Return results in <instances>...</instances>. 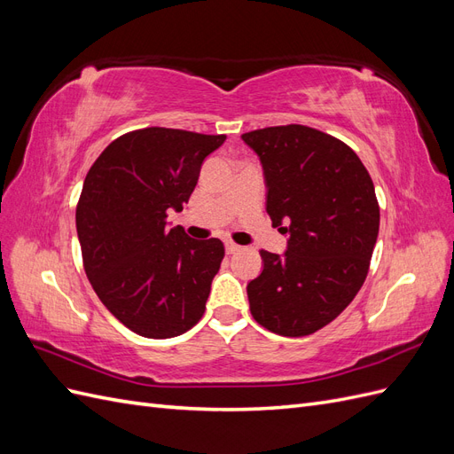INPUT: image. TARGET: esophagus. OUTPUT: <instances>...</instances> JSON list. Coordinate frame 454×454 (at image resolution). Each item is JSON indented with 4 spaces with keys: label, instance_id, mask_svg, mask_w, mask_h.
<instances>
[{
    "label": "esophagus",
    "instance_id": "1",
    "mask_svg": "<svg viewBox=\"0 0 454 454\" xmlns=\"http://www.w3.org/2000/svg\"><path fill=\"white\" fill-rule=\"evenodd\" d=\"M240 250H242V246H239V244H235V242H231V240L225 242V252H227V254H237V252H240Z\"/></svg>",
    "mask_w": 454,
    "mask_h": 454
}]
</instances>
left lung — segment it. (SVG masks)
<instances>
[{
    "instance_id": "left-lung-1",
    "label": "left lung",
    "mask_w": 454,
    "mask_h": 454,
    "mask_svg": "<svg viewBox=\"0 0 454 454\" xmlns=\"http://www.w3.org/2000/svg\"><path fill=\"white\" fill-rule=\"evenodd\" d=\"M267 185L272 227L287 232L282 255L261 250L248 284L257 324L282 337L318 332L360 292L379 235L373 180L354 151L303 125L242 134Z\"/></svg>"
}]
</instances>
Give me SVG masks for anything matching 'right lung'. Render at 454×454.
I'll return each mask as SVG.
<instances>
[{
	"instance_id": "1",
	"label": "right lung",
	"mask_w": 454,
	"mask_h": 454,
	"mask_svg": "<svg viewBox=\"0 0 454 454\" xmlns=\"http://www.w3.org/2000/svg\"><path fill=\"white\" fill-rule=\"evenodd\" d=\"M225 134L149 127L119 136L90 167L75 210L87 278L134 333L170 339L204 314L225 255L219 239L168 229L199 182L204 159Z\"/></svg>"
}]
</instances>
